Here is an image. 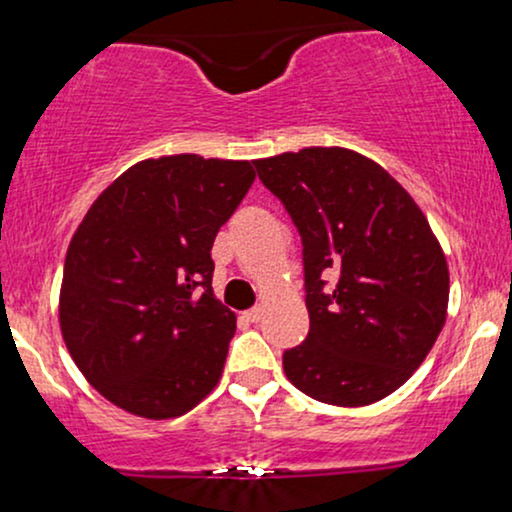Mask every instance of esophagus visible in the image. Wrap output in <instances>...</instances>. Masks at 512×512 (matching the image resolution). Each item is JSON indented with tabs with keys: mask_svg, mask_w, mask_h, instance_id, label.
I'll use <instances>...</instances> for the list:
<instances>
[{
	"mask_svg": "<svg viewBox=\"0 0 512 512\" xmlns=\"http://www.w3.org/2000/svg\"><path fill=\"white\" fill-rule=\"evenodd\" d=\"M243 317L248 322H260L262 320V308H252L248 313H243Z\"/></svg>",
	"mask_w": 512,
	"mask_h": 512,
	"instance_id": "1",
	"label": "esophagus"
}]
</instances>
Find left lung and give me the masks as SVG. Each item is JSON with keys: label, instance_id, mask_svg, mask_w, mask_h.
Returning a JSON list of instances; mask_svg holds the SVG:
<instances>
[{"label": "left lung", "instance_id": "obj_1", "mask_svg": "<svg viewBox=\"0 0 512 512\" xmlns=\"http://www.w3.org/2000/svg\"><path fill=\"white\" fill-rule=\"evenodd\" d=\"M255 168L303 238L310 332L284 354L286 378L334 407L392 395L448 317V260L424 211L383 166L342 146L286 151Z\"/></svg>", "mask_w": 512, "mask_h": 512}]
</instances>
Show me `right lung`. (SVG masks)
<instances>
[{
  "instance_id": "add662e5",
  "label": "right lung",
  "mask_w": 512,
  "mask_h": 512,
  "mask_svg": "<svg viewBox=\"0 0 512 512\" xmlns=\"http://www.w3.org/2000/svg\"><path fill=\"white\" fill-rule=\"evenodd\" d=\"M252 180L250 161L146 158L86 211L64 260L60 330L115 407L173 419L219 385L236 313L211 289V245Z\"/></svg>"
}]
</instances>
